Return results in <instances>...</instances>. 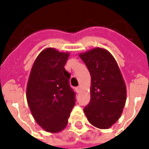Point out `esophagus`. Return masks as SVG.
Returning <instances> with one entry per match:
<instances>
[{
    "label": "esophagus",
    "mask_w": 149,
    "mask_h": 149,
    "mask_svg": "<svg viewBox=\"0 0 149 149\" xmlns=\"http://www.w3.org/2000/svg\"><path fill=\"white\" fill-rule=\"evenodd\" d=\"M77 92L79 93V91H81V86H78V87H77Z\"/></svg>",
    "instance_id": "1"
}]
</instances>
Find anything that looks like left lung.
Masks as SVG:
<instances>
[{"label":"left lung","instance_id":"8db88e82","mask_svg":"<svg viewBox=\"0 0 149 149\" xmlns=\"http://www.w3.org/2000/svg\"><path fill=\"white\" fill-rule=\"evenodd\" d=\"M91 77V102L84 111L89 122L100 129H108L122 113L126 86L118 63L107 50L94 48L79 55Z\"/></svg>","mask_w":149,"mask_h":149}]
</instances>
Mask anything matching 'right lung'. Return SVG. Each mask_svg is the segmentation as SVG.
<instances>
[{
	"mask_svg": "<svg viewBox=\"0 0 149 149\" xmlns=\"http://www.w3.org/2000/svg\"><path fill=\"white\" fill-rule=\"evenodd\" d=\"M70 56L53 48L39 53L31 67L26 97L34 119L45 132L57 133L66 127L74 107L75 93L65 70Z\"/></svg>",
	"mask_w": 149,
	"mask_h": 149,
	"instance_id": "obj_1",
	"label": "right lung"
}]
</instances>
